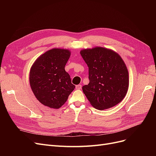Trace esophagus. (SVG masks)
<instances>
[{
	"label": "esophagus",
	"mask_w": 156,
	"mask_h": 156,
	"mask_svg": "<svg viewBox=\"0 0 156 156\" xmlns=\"http://www.w3.org/2000/svg\"><path fill=\"white\" fill-rule=\"evenodd\" d=\"M81 88H82L81 84H78V85H76V87H75V88L77 90H81Z\"/></svg>",
	"instance_id": "34e87169"
}]
</instances>
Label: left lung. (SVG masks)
<instances>
[{
  "mask_svg": "<svg viewBox=\"0 0 156 156\" xmlns=\"http://www.w3.org/2000/svg\"><path fill=\"white\" fill-rule=\"evenodd\" d=\"M80 53L88 67L89 83L82 88L91 105L103 110L119 103L129 86L128 71L120 56L103 48Z\"/></svg>",
  "mask_w": 156,
  "mask_h": 156,
  "instance_id": "8db88e82",
  "label": "left lung"
}]
</instances>
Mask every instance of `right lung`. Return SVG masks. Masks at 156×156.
I'll return each mask as SVG.
<instances>
[{
    "label": "right lung",
    "instance_id": "right-lung-1",
    "mask_svg": "<svg viewBox=\"0 0 156 156\" xmlns=\"http://www.w3.org/2000/svg\"><path fill=\"white\" fill-rule=\"evenodd\" d=\"M70 56L67 49H53L41 55L30 72L32 90L42 104L58 108L75 88L65 66Z\"/></svg>",
    "mask_w": 156,
    "mask_h": 156
}]
</instances>
